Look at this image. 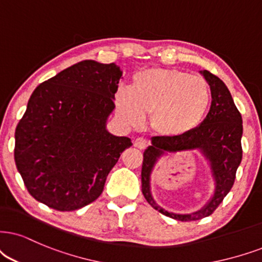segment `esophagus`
<instances>
[{
    "label": "esophagus",
    "mask_w": 262,
    "mask_h": 262,
    "mask_svg": "<svg viewBox=\"0 0 262 262\" xmlns=\"http://www.w3.org/2000/svg\"><path fill=\"white\" fill-rule=\"evenodd\" d=\"M134 146L140 148V150H144V148H146L148 146V141L144 138H137L134 141Z\"/></svg>",
    "instance_id": "obj_1"
}]
</instances>
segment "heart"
Wrapping results in <instances>:
<instances>
[{"instance_id": "1", "label": "heart", "mask_w": 262, "mask_h": 262, "mask_svg": "<svg viewBox=\"0 0 262 262\" xmlns=\"http://www.w3.org/2000/svg\"><path fill=\"white\" fill-rule=\"evenodd\" d=\"M210 101L204 78L162 68L137 72L130 87H120L115 94L116 108L125 124H141L151 114L152 128L167 138L193 132L203 122Z\"/></svg>"}]
</instances>
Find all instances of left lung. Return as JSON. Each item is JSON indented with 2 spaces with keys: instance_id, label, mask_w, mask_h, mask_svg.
<instances>
[{
  "instance_id": "left-lung-1",
  "label": "left lung",
  "mask_w": 262,
  "mask_h": 262,
  "mask_svg": "<svg viewBox=\"0 0 262 262\" xmlns=\"http://www.w3.org/2000/svg\"><path fill=\"white\" fill-rule=\"evenodd\" d=\"M211 91V106L203 122L180 138L154 137L151 146L144 152L141 168V191L148 204L165 216L180 221L201 220L209 216L219 207L233 186L237 168L242 161V116L226 84L209 71L202 70ZM197 150L207 160L214 191L211 200L200 211L190 214H178L164 210L154 201L150 192V174L158 160L164 154L175 151Z\"/></svg>"
}]
</instances>
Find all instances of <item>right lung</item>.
I'll return each instance as SVG.
<instances>
[{
	"mask_svg": "<svg viewBox=\"0 0 262 262\" xmlns=\"http://www.w3.org/2000/svg\"><path fill=\"white\" fill-rule=\"evenodd\" d=\"M123 72L115 62L82 60L35 89L15 129L14 160L29 193L71 211L100 196L132 140L106 129Z\"/></svg>",
	"mask_w": 262,
	"mask_h": 262,
	"instance_id": "add662e5",
	"label": "right lung"
}]
</instances>
